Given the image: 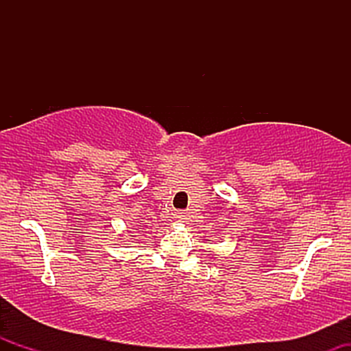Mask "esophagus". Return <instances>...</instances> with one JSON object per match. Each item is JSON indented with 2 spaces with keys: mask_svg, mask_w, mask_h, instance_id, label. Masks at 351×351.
<instances>
[{
  "mask_svg": "<svg viewBox=\"0 0 351 351\" xmlns=\"http://www.w3.org/2000/svg\"><path fill=\"white\" fill-rule=\"evenodd\" d=\"M175 217H176V221H178V223H183V224H186L188 219H189L186 213H176Z\"/></svg>",
  "mask_w": 351,
  "mask_h": 351,
  "instance_id": "esophagus-1",
  "label": "esophagus"
}]
</instances>
